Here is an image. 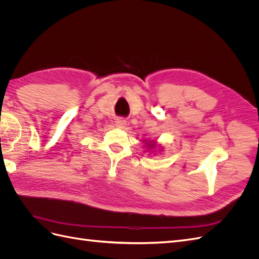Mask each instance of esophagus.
I'll list each match as a JSON object with an SVG mask.
<instances>
[{
    "instance_id": "esophagus-1",
    "label": "esophagus",
    "mask_w": 259,
    "mask_h": 259,
    "mask_svg": "<svg viewBox=\"0 0 259 259\" xmlns=\"http://www.w3.org/2000/svg\"><path fill=\"white\" fill-rule=\"evenodd\" d=\"M115 125L117 127L123 128L126 126V121H125L123 117H119V119H116V121H115Z\"/></svg>"
}]
</instances>
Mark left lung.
<instances>
[{"instance_id":"8db88e82","label":"left lung","mask_w":259,"mask_h":259,"mask_svg":"<svg viewBox=\"0 0 259 259\" xmlns=\"http://www.w3.org/2000/svg\"><path fill=\"white\" fill-rule=\"evenodd\" d=\"M148 144H149V143H148ZM148 147H153V145H149Z\"/></svg>"}]
</instances>
